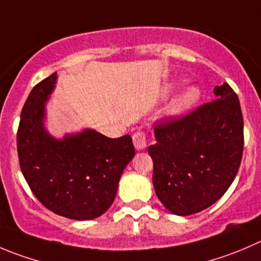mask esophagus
Returning a JSON list of instances; mask_svg holds the SVG:
<instances>
[{
	"label": "esophagus",
	"mask_w": 261,
	"mask_h": 261,
	"mask_svg": "<svg viewBox=\"0 0 261 261\" xmlns=\"http://www.w3.org/2000/svg\"><path fill=\"white\" fill-rule=\"evenodd\" d=\"M133 140H134V145H135V148L138 149V150L145 149L146 146H148V141H149L148 134H146L145 131H141V130L136 131V133L133 135Z\"/></svg>",
	"instance_id": "34e87169"
}]
</instances>
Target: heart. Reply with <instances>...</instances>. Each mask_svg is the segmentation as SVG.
<instances>
[{
    "instance_id": "b5f03b06",
    "label": "heart",
    "mask_w": 261,
    "mask_h": 261,
    "mask_svg": "<svg viewBox=\"0 0 261 261\" xmlns=\"http://www.w3.org/2000/svg\"><path fill=\"white\" fill-rule=\"evenodd\" d=\"M198 98H199L198 89H195V88H189V89L185 90V92L177 98V99H174L173 102L171 103V106L168 107V115L171 116L181 115V113L185 112L190 106L194 105Z\"/></svg>"
}]
</instances>
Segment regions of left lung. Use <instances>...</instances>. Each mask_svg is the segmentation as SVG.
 Segmentation results:
<instances>
[{"mask_svg":"<svg viewBox=\"0 0 261 261\" xmlns=\"http://www.w3.org/2000/svg\"><path fill=\"white\" fill-rule=\"evenodd\" d=\"M217 99L182 116L154 123L153 185L177 216L199 213L222 198L233 182L244 153V117L234 90L214 88Z\"/></svg>","mask_w":261,"mask_h":261,"instance_id":"8db88e82","label":"left lung"}]
</instances>
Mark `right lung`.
Instances as JSON below:
<instances>
[{"mask_svg":"<svg viewBox=\"0 0 261 261\" xmlns=\"http://www.w3.org/2000/svg\"><path fill=\"white\" fill-rule=\"evenodd\" d=\"M56 74L38 83L20 116V168L35 198L58 216L85 221L108 211L123 169L135 155L130 135L111 139L94 130L56 140L43 127L44 103Z\"/></svg>","mask_w":261,"mask_h":261,"instance_id":"1","label":"right lung"}]
</instances>
